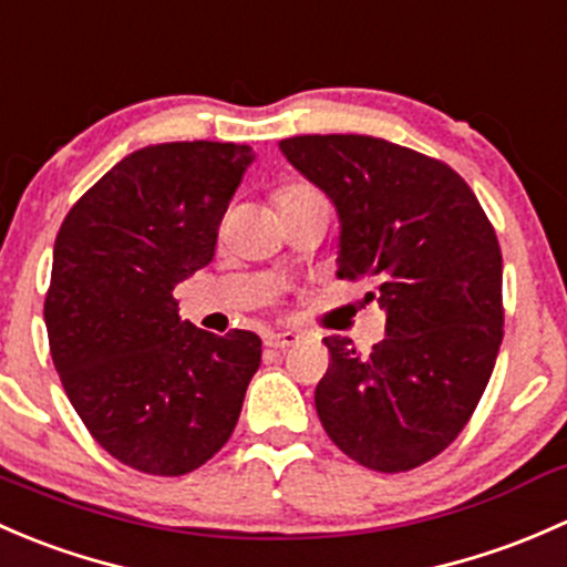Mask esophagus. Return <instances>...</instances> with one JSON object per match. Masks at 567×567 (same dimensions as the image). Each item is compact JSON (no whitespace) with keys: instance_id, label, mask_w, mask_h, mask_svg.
<instances>
[{"instance_id":"34e87169","label":"esophagus","mask_w":567,"mask_h":567,"mask_svg":"<svg viewBox=\"0 0 567 567\" xmlns=\"http://www.w3.org/2000/svg\"><path fill=\"white\" fill-rule=\"evenodd\" d=\"M299 342V334L296 331H277V334H268L266 337V346L268 348H290Z\"/></svg>"}]
</instances>
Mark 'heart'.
I'll list each match as a JSON object with an SVG mask.
<instances>
[{
  "instance_id": "1",
  "label": "heart",
  "mask_w": 567,
  "mask_h": 567,
  "mask_svg": "<svg viewBox=\"0 0 567 567\" xmlns=\"http://www.w3.org/2000/svg\"><path fill=\"white\" fill-rule=\"evenodd\" d=\"M312 194H318V192L312 186H307V183H288V186H282L277 194H274V203L282 205V203H290V199L312 197Z\"/></svg>"
}]
</instances>
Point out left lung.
<instances>
[{"mask_svg":"<svg viewBox=\"0 0 567 567\" xmlns=\"http://www.w3.org/2000/svg\"><path fill=\"white\" fill-rule=\"evenodd\" d=\"M282 156L331 199L337 274L373 277L386 337L359 353L323 337L316 409L331 442L375 472H409L463 431L502 346V251L447 164L362 134H307Z\"/></svg>","mask_w":567,"mask_h":567,"instance_id":"1","label":"left lung"}]
</instances>
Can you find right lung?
Instances as JSON below:
<instances>
[{"mask_svg":"<svg viewBox=\"0 0 567 567\" xmlns=\"http://www.w3.org/2000/svg\"><path fill=\"white\" fill-rule=\"evenodd\" d=\"M249 145L164 142L128 153L54 241L43 318L68 400L95 442L145 474L194 472L236 427L260 368L255 331L177 316L175 285L208 266Z\"/></svg>","mask_w":567,"mask_h":567,"instance_id":"right-lung-1","label":"right lung"}]
</instances>
